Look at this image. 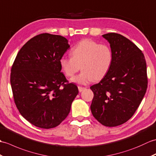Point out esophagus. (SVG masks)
<instances>
[{
    "mask_svg": "<svg viewBox=\"0 0 156 156\" xmlns=\"http://www.w3.org/2000/svg\"><path fill=\"white\" fill-rule=\"evenodd\" d=\"M78 89H79V92H82L84 89H85V87H80V86H79Z\"/></svg>",
    "mask_w": 156,
    "mask_h": 156,
    "instance_id": "34e87169",
    "label": "esophagus"
}]
</instances>
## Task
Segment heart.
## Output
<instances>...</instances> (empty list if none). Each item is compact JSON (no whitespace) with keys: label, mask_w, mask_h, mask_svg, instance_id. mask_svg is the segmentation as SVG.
<instances>
[{"label":"heart","mask_w":156,"mask_h":156,"mask_svg":"<svg viewBox=\"0 0 156 156\" xmlns=\"http://www.w3.org/2000/svg\"><path fill=\"white\" fill-rule=\"evenodd\" d=\"M71 55V57L60 58L61 68L69 77L74 76L81 69L83 71L72 81L82 85L87 84L93 79L99 81L104 77L112 67L113 59L110 46L91 39L81 41L73 48Z\"/></svg>","instance_id":"1"}]
</instances>
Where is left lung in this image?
I'll return each mask as SVG.
<instances>
[{
  "label": "left lung",
  "instance_id": "obj_1",
  "mask_svg": "<svg viewBox=\"0 0 156 156\" xmlns=\"http://www.w3.org/2000/svg\"><path fill=\"white\" fill-rule=\"evenodd\" d=\"M113 55L109 71L99 83L92 85L91 110L107 127L127 122L138 108L147 87L146 62L141 51L120 34H103Z\"/></svg>",
  "mask_w": 156,
  "mask_h": 156
}]
</instances>
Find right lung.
Here are the masks:
<instances>
[{"instance_id": "right-lung-1", "label": "right lung", "mask_w": 156, "mask_h": 156, "mask_svg": "<svg viewBox=\"0 0 156 156\" xmlns=\"http://www.w3.org/2000/svg\"><path fill=\"white\" fill-rule=\"evenodd\" d=\"M69 47L66 38L40 34L24 44L14 61L10 84L15 105L34 126L50 129L59 125L78 94L77 86L69 83L61 72L59 60Z\"/></svg>"}]
</instances>
